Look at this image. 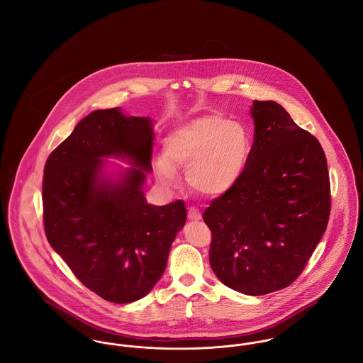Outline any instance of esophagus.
Here are the masks:
<instances>
[{
	"label": "esophagus",
	"mask_w": 363,
	"mask_h": 363,
	"mask_svg": "<svg viewBox=\"0 0 363 363\" xmlns=\"http://www.w3.org/2000/svg\"><path fill=\"white\" fill-rule=\"evenodd\" d=\"M188 218H189V220H201V213L196 209V208H189V211H188Z\"/></svg>",
	"instance_id": "esophagus-1"
}]
</instances>
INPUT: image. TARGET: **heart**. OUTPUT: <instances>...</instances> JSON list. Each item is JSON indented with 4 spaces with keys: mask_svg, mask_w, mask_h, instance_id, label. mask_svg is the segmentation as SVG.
I'll list each match as a JSON object with an SVG mask.
<instances>
[{
    "mask_svg": "<svg viewBox=\"0 0 363 363\" xmlns=\"http://www.w3.org/2000/svg\"><path fill=\"white\" fill-rule=\"evenodd\" d=\"M247 155L249 138L240 122L201 116L175 126L163 138L156 178L174 188L179 184L178 169H185L191 189L207 197H220L241 179Z\"/></svg>",
    "mask_w": 363,
    "mask_h": 363,
    "instance_id": "heart-1",
    "label": "heart"
}]
</instances>
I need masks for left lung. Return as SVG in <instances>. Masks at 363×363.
Segmentation results:
<instances>
[{
  "instance_id": "left-lung-1",
  "label": "left lung",
  "mask_w": 363,
  "mask_h": 363,
  "mask_svg": "<svg viewBox=\"0 0 363 363\" xmlns=\"http://www.w3.org/2000/svg\"><path fill=\"white\" fill-rule=\"evenodd\" d=\"M255 140L238 184L204 212L209 264L227 287L265 295L290 286L328 225L327 157L283 106L255 101Z\"/></svg>"
}]
</instances>
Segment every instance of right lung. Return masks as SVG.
I'll use <instances>...</instances> for the list:
<instances>
[{"instance_id":"right-lung-1","label":"right lung","mask_w":363,"mask_h":363,"mask_svg":"<svg viewBox=\"0 0 363 363\" xmlns=\"http://www.w3.org/2000/svg\"><path fill=\"white\" fill-rule=\"evenodd\" d=\"M152 141L150 117L126 116L120 107L95 110L45 166L48 241L86 287L114 303L135 302L155 287L186 223L184 201L157 207L145 200Z\"/></svg>"}]
</instances>
